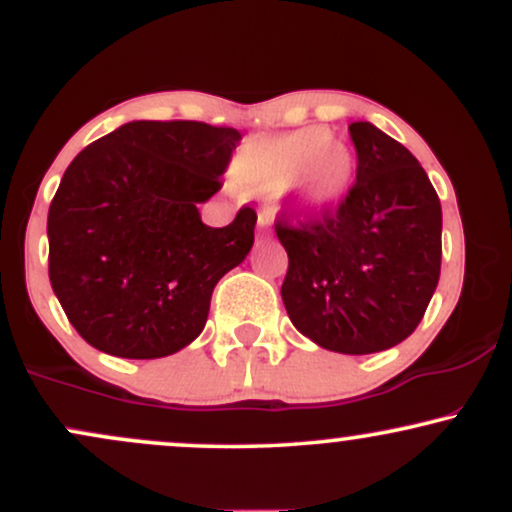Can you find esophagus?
Here are the masks:
<instances>
[{
  "instance_id": "1",
  "label": "esophagus",
  "mask_w": 512,
  "mask_h": 512,
  "mask_svg": "<svg viewBox=\"0 0 512 512\" xmlns=\"http://www.w3.org/2000/svg\"><path fill=\"white\" fill-rule=\"evenodd\" d=\"M269 226H272V216L260 214V219H257V228H260V236H267Z\"/></svg>"
}]
</instances>
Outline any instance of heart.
<instances>
[{
	"instance_id": "1",
	"label": "heart",
	"mask_w": 512,
	"mask_h": 512,
	"mask_svg": "<svg viewBox=\"0 0 512 512\" xmlns=\"http://www.w3.org/2000/svg\"><path fill=\"white\" fill-rule=\"evenodd\" d=\"M351 146L327 127H303L276 137H255L238 151L233 175L250 190H284L305 214L342 202L354 180Z\"/></svg>"
}]
</instances>
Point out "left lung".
Here are the masks:
<instances>
[{
    "label": "left lung",
    "instance_id": "obj_1",
    "mask_svg": "<svg viewBox=\"0 0 512 512\" xmlns=\"http://www.w3.org/2000/svg\"><path fill=\"white\" fill-rule=\"evenodd\" d=\"M356 185L337 211L286 226L281 298L293 327L337 354H375L409 337L440 276V199L409 149L370 122L349 125Z\"/></svg>",
    "mask_w": 512,
    "mask_h": 512
}]
</instances>
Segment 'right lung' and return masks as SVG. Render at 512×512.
<instances>
[{"instance_id": "right-lung-1", "label": "right lung", "mask_w": 512, "mask_h": 512, "mask_svg": "<svg viewBox=\"0 0 512 512\" xmlns=\"http://www.w3.org/2000/svg\"><path fill=\"white\" fill-rule=\"evenodd\" d=\"M238 142L233 127L134 120L69 163L48 214L50 284L88 344L163 358L202 334L214 286L255 243L252 209L223 228L197 209Z\"/></svg>"}]
</instances>
